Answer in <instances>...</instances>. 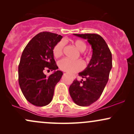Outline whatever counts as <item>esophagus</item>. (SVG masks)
Listing matches in <instances>:
<instances>
[{"label": "esophagus", "mask_w": 134, "mask_h": 134, "mask_svg": "<svg viewBox=\"0 0 134 134\" xmlns=\"http://www.w3.org/2000/svg\"><path fill=\"white\" fill-rule=\"evenodd\" d=\"M73 76H74V77H75V76H74V75H73Z\"/></svg>", "instance_id": "34e87169"}]
</instances>
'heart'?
<instances>
[{"label":"heart","instance_id":"1","mask_svg":"<svg viewBox=\"0 0 134 134\" xmlns=\"http://www.w3.org/2000/svg\"><path fill=\"white\" fill-rule=\"evenodd\" d=\"M74 46L81 52H84L87 49V45L84 41L80 39L75 40L73 42ZM64 48V41H60L53 48V54L56 58L60 57L63 54ZM59 67L62 70L70 73H75L81 70L83 68V63L81 60H73L69 59H63L59 63Z\"/></svg>","mask_w":134,"mask_h":134}]
</instances>
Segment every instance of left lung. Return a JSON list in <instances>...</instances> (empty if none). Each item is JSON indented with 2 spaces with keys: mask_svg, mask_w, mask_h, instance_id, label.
I'll return each mask as SVG.
<instances>
[{
  "mask_svg": "<svg viewBox=\"0 0 134 134\" xmlns=\"http://www.w3.org/2000/svg\"><path fill=\"white\" fill-rule=\"evenodd\" d=\"M74 35L87 40L92 49L89 64L84 70L79 73L84 80H74L69 87V93L74 103L85 107L92 104L102 95L112 67V54L100 35L96 34Z\"/></svg>",
  "mask_w": 134,
  "mask_h": 134,
  "instance_id": "1",
  "label": "left lung"
}]
</instances>
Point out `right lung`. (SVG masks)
<instances>
[{"label": "right lung", "mask_w": 134, "mask_h": 134, "mask_svg": "<svg viewBox=\"0 0 134 134\" xmlns=\"http://www.w3.org/2000/svg\"><path fill=\"white\" fill-rule=\"evenodd\" d=\"M62 36L43 32L30 40L24 49L19 65V83L25 99L30 104L43 107L50 104L54 96L55 87L63 72L57 70L52 51ZM54 70L47 77L44 70Z\"/></svg>", "instance_id": "obj_1"}]
</instances>
